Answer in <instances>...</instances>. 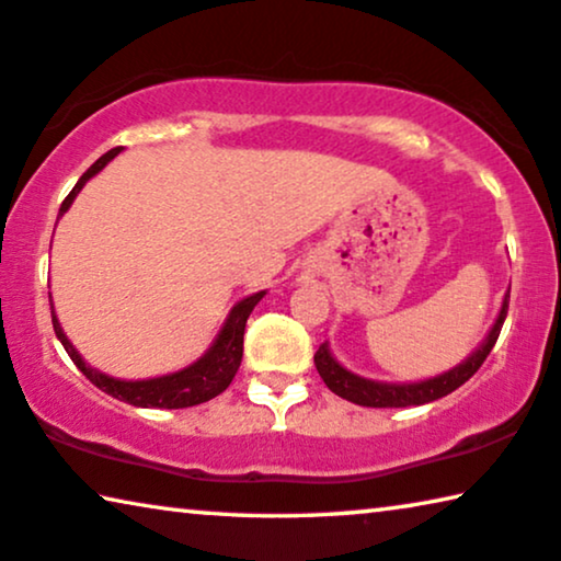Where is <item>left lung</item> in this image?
Wrapping results in <instances>:
<instances>
[{
	"mask_svg": "<svg viewBox=\"0 0 561 561\" xmlns=\"http://www.w3.org/2000/svg\"><path fill=\"white\" fill-rule=\"evenodd\" d=\"M506 312H508V291L504 295V302H501L499 309V317L494 322V328L489 330L486 337L479 347L473 350L471 355L466 357L463 363H458L456 367H450V370L436 375V378H428V380H417V382H382V380H367L360 378V375L350 373L347 367H342L337 360H334V355L330 353V345L324 342L320 345V350L314 353V365H317V373H320V378L324 380V386H328L334 396L350 400V403L355 405H365V408H408V405H425V403H433V400H438L443 396H448V392H454L456 388H461L463 382L471 378V375L479 370L486 360L491 350H494L496 340H499V332L504 328V320H506Z\"/></svg>",
	"mask_w": 561,
	"mask_h": 561,
	"instance_id": "1",
	"label": "left lung"
}]
</instances>
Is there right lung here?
<instances>
[{
  "label": "right lung",
  "mask_w": 561,
  "mask_h": 561,
  "mask_svg": "<svg viewBox=\"0 0 561 561\" xmlns=\"http://www.w3.org/2000/svg\"><path fill=\"white\" fill-rule=\"evenodd\" d=\"M118 153L121 148L107 150L105 156H100L98 161L80 175V181L75 183V188L62 201L57 219L65 216L67 208L72 206V201L80 194L82 186H85L93 175L103 171ZM264 295L266 291H256V295H249L241 299V302L233 305L227 322H224V328L211 342V347H208L196 363H191L179 373H169V375H161V378H148V380H121V378H113V375L95 370V367H90L85 360H82L78 350H75L72 342L67 340L62 324L55 314V307H53V328H55L57 340L62 342L65 353L70 355V360L75 365H78V370L85 375L95 388L107 392V396L118 398L123 403H130L136 408H191V405L206 403V400L216 398L219 392L229 388V382L233 380V375H237L241 365V355H244L247 320ZM49 305H53V299H49Z\"/></svg>",
  "instance_id": "add662e5"
}]
</instances>
